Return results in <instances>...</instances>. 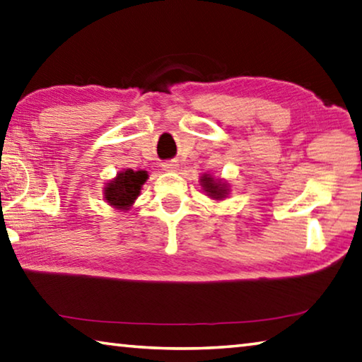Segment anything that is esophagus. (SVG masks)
<instances>
[{
    "mask_svg": "<svg viewBox=\"0 0 362 362\" xmlns=\"http://www.w3.org/2000/svg\"><path fill=\"white\" fill-rule=\"evenodd\" d=\"M177 168H179V164L175 161H168L163 164V170H166V173H174V170H177Z\"/></svg>",
    "mask_w": 362,
    "mask_h": 362,
    "instance_id": "esophagus-1",
    "label": "esophagus"
}]
</instances>
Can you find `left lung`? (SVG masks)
<instances>
[{
  "mask_svg": "<svg viewBox=\"0 0 362 362\" xmlns=\"http://www.w3.org/2000/svg\"><path fill=\"white\" fill-rule=\"evenodd\" d=\"M199 185L204 193H206L210 199L223 201L229 196V183L225 179H216V177L210 174H202L199 177Z\"/></svg>",
  "mask_w": 362,
  "mask_h": 362,
  "instance_id": "obj_1",
  "label": "left lung"
}]
</instances>
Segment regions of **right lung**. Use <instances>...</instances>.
I'll return each instance as SVG.
<instances>
[{
  "mask_svg": "<svg viewBox=\"0 0 362 362\" xmlns=\"http://www.w3.org/2000/svg\"><path fill=\"white\" fill-rule=\"evenodd\" d=\"M147 170H120L114 179L107 180L103 189V198L110 207L127 212L139 198L142 185L147 182Z\"/></svg>",
  "mask_w": 362,
  "mask_h": 362,
  "instance_id": "add662e5",
  "label": "right lung"
}]
</instances>
